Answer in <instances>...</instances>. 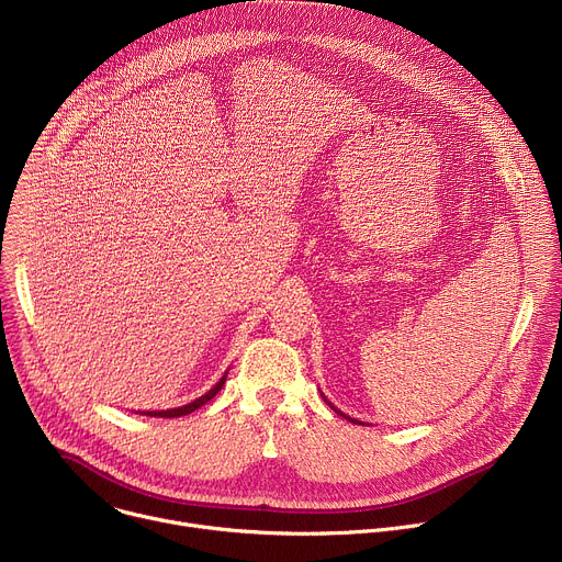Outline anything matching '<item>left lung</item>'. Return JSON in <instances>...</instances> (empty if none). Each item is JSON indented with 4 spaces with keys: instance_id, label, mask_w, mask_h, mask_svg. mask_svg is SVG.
Instances as JSON below:
<instances>
[{
    "instance_id": "obj_1",
    "label": "left lung",
    "mask_w": 562,
    "mask_h": 562,
    "mask_svg": "<svg viewBox=\"0 0 562 562\" xmlns=\"http://www.w3.org/2000/svg\"><path fill=\"white\" fill-rule=\"evenodd\" d=\"M327 403H329V400H327ZM329 407H331V409H336L331 403H329ZM336 412H338V409H336ZM338 414H340V412H338ZM340 416H345V414H340ZM345 418H347V420H351V423H358V420H353V418H349V416H345ZM360 425H362V423H360Z\"/></svg>"
}]
</instances>
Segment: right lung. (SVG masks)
Returning <instances> with one entry per match:
<instances>
[{
  "mask_svg": "<svg viewBox=\"0 0 562 562\" xmlns=\"http://www.w3.org/2000/svg\"><path fill=\"white\" fill-rule=\"evenodd\" d=\"M228 373V371H226ZM226 373L217 380V384L213 386V389H209L204 395H200V397H195L193 403H189V405H184V407H178V409H167V412H146V416H150V418H180V416H187V414H191V412H195V409H200L202 405H206L209 400L224 386V382H226Z\"/></svg>",
  "mask_w": 562,
  "mask_h": 562,
  "instance_id": "add662e5",
  "label": "right lung"
}]
</instances>
